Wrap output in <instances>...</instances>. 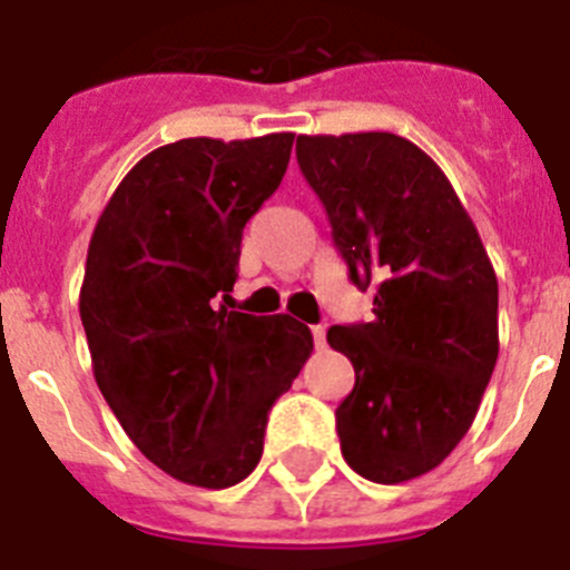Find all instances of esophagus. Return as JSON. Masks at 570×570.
Wrapping results in <instances>:
<instances>
[{"label": "esophagus", "mask_w": 570, "mask_h": 570, "mask_svg": "<svg viewBox=\"0 0 570 570\" xmlns=\"http://www.w3.org/2000/svg\"><path fill=\"white\" fill-rule=\"evenodd\" d=\"M313 342H315V347H324V344H327V333H324L322 324H315L313 327Z\"/></svg>", "instance_id": "1"}]
</instances>
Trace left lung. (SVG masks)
Returning a JSON list of instances; mask_svg holds the SVG:
<instances>
[{"mask_svg":"<svg viewBox=\"0 0 570 570\" xmlns=\"http://www.w3.org/2000/svg\"><path fill=\"white\" fill-rule=\"evenodd\" d=\"M351 281L374 322L333 324L356 385L336 409L351 470L376 484L432 472L470 432L499 358V281L432 156L394 132L298 136Z\"/></svg>","mask_w":570,"mask_h":570,"instance_id":"1","label":"left lung"}]
</instances>
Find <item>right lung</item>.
Wrapping results in <instances>:
<instances>
[{
    "label": "right lung",
    "instance_id": "right-lung-1",
    "mask_svg": "<svg viewBox=\"0 0 570 570\" xmlns=\"http://www.w3.org/2000/svg\"><path fill=\"white\" fill-rule=\"evenodd\" d=\"M293 138L203 136L147 153L89 240L80 322L95 382L141 455L181 484H240L263 455L272 403L313 353L307 324L217 304Z\"/></svg>",
    "mask_w": 570,
    "mask_h": 570
}]
</instances>
